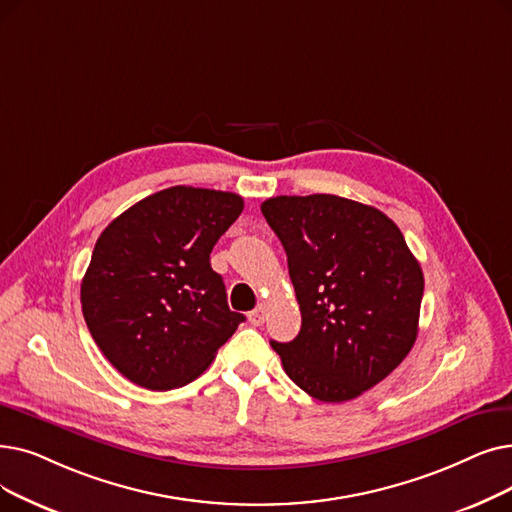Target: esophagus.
I'll list each match as a JSON object with an SVG mask.
<instances>
[{
  "label": "esophagus",
  "instance_id": "1",
  "mask_svg": "<svg viewBox=\"0 0 512 512\" xmlns=\"http://www.w3.org/2000/svg\"><path fill=\"white\" fill-rule=\"evenodd\" d=\"M265 316H268V311H265V307H257V309H253L251 314H249V322L253 326H261L265 322Z\"/></svg>",
  "mask_w": 512,
  "mask_h": 512
}]
</instances>
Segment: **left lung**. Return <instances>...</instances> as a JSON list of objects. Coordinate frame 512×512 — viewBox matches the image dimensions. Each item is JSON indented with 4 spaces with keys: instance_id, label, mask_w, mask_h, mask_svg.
I'll use <instances>...</instances> for the list:
<instances>
[{
    "instance_id": "1",
    "label": "left lung",
    "mask_w": 512,
    "mask_h": 512,
    "mask_svg": "<svg viewBox=\"0 0 512 512\" xmlns=\"http://www.w3.org/2000/svg\"><path fill=\"white\" fill-rule=\"evenodd\" d=\"M261 213L286 251L301 309L299 335L272 347L305 393L349 402L410 353L425 291L420 263L383 211L349 198L276 196Z\"/></svg>"
}]
</instances>
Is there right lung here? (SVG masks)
Here are the masks:
<instances>
[{"instance_id": "right-lung-1", "label": "right lung", "mask_w": 512, "mask_h": 512, "mask_svg": "<svg viewBox=\"0 0 512 512\" xmlns=\"http://www.w3.org/2000/svg\"><path fill=\"white\" fill-rule=\"evenodd\" d=\"M242 209L234 192L173 186L100 234L81 282L83 318L131 383L150 391L188 385L244 320L228 307L209 259Z\"/></svg>"}]
</instances>
